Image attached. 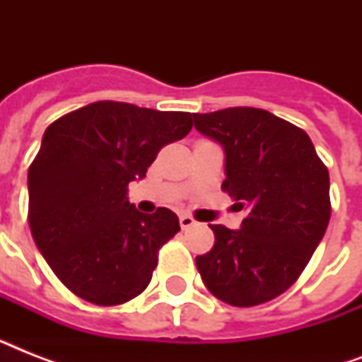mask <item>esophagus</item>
I'll return each instance as SVG.
<instances>
[{"mask_svg": "<svg viewBox=\"0 0 362 362\" xmlns=\"http://www.w3.org/2000/svg\"><path fill=\"white\" fill-rule=\"evenodd\" d=\"M195 223H197V221L193 220L192 216H187V214L180 216V227L184 229V231H186V229H189V227L195 226Z\"/></svg>", "mask_w": 362, "mask_h": 362, "instance_id": "obj_1", "label": "esophagus"}]
</instances>
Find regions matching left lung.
<instances>
[{
  "label": "left lung",
  "instance_id": "left-lung-1",
  "mask_svg": "<svg viewBox=\"0 0 362 362\" xmlns=\"http://www.w3.org/2000/svg\"><path fill=\"white\" fill-rule=\"evenodd\" d=\"M226 153L221 187L246 210L240 229L210 226L214 247L195 257L203 284L231 306L272 300L297 281L331 218L329 170L300 127L253 107L193 115Z\"/></svg>",
  "mask_w": 362,
  "mask_h": 362
}]
</instances>
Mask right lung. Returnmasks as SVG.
<instances>
[{
    "label": "right lung",
    "instance_id": "obj_1",
    "mask_svg": "<svg viewBox=\"0 0 362 362\" xmlns=\"http://www.w3.org/2000/svg\"><path fill=\"white\" fill-rule=\"evenodd\" d=\"M189 112L98 101L50 124L28 173L30 229L54 274L88 303L141 295L158 252L180 231L169 209L142 214L127 184L142 180L165 144L192 129Z\"/></svg>",
    "mask_w": 362,
    "mask_h": 362
}]
</instances>
